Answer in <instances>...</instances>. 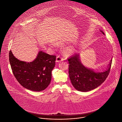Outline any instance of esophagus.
<instances>
[{"label": "esophagus", "instance_id": "obj_1", "mask_svg": "<svg viewBox=\"0 0 122 122\" xmlns=\"http://www.w3.org/2000/svg\"><path fill=\"white\" fill-rule=\"evenodd\" d=\"M63 60V58L61 57H60V56H58L57 57H56V61L57 62H59Z\"/></svg>", "mask_w": 122, "mask_h": 122}]
</instances>
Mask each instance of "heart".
<instances>
[{
    "label": "heart",
    "mask_w": 122,
    "mask_h": 122,
    "mask_svg": "<svg viewBox=\"0 0 122 122\" xmlns=\"http://www.w3.org/2000/svg\"><path fill=\"white\" fill-rule=\"evenodd\" d=\"M53 46H54V47H56L57 46V45L55 43V44L53 45ZM66 53L67 54H72V53H73V52H74V49H73L72 48H68L66 50Z\"/></svg>",
    "instance_id": "heart-1"
}]
</instances>
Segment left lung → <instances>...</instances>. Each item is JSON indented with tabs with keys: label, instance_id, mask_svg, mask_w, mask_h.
Masks as SVG:
<instances>
[{
	"label": "left lung",
	"instance_id": "1",
	"mask_svg": "<svg viewBox=\"0 0 122 122\" xmlns=\"http://www.w3.org/2000/svg\"><path fill=\"white\" fill-rule=\"evenodd\" d=\"M102 33L104 34V32ZM68 73L71 83L78 91L87 92L97 88L105 81L110 72L112 61L107 70L102 72H95L83 66L80 62L79 55L75 54L68 59Z\"/></svg>",
	"mask_w": 122,
	"mask_h": 122
}]
</instances>
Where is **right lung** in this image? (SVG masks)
Listing matches in <instances>:
<instances>
[{"instance_id": "1", "label": "right lung", "mask_w": 122, "mask_h": 122, "mask_svg": "<svg viewBox=\"0 0 122 122\" xmlns=\"http://www.w3.org/2000/svg\"><path fill=\"white\" fill-rule=\"evenodd\" d=\"M56 59V56L40 51L33 61L26 62L15 57L11 51L9 52V61L14 77L24 87L33 91H41L48 86Z\"/></svg>"}]
</instances>
